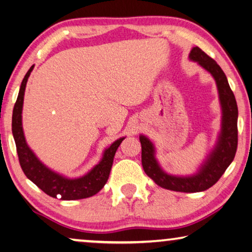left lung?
<instances>
[{"instance_id":"left-lung-1","label":"left lung","mask_w":252,"mask_h":252,"mask_svg":"<svg viewBox=\"0 0 252 252\" xmlns=\"http://www.w3.org/2000/svg\"><path fill=\"white\" fill-rule=\"evenodd\" d=\"M189 59L194 61L213 77L221 106V129L213 150L202 162L194 174L173 175L165 172L156 158L154 143L139 135L142 144V165L147 176L158 187L176 192L194 193L211 188L232 163L238 146V106L228 79L220 65L199 47L192 48Z\"/></svg>"}]
</instances>
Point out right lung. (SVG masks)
<instances>
[{"instance_id": "add662e5", "label": "right lung", "mask_w": 252, "mask_h": 252, "mask_svg": "<svg viewBox=\"0 0 252 252\" xmlns=\"http://www.w3.org/2000/svg\"><path fill=\"white\" fill-rule=\"evenodd\" d=\"M33 68L34 65L29 69L27 75L23 78L13 108V115H12V134L14 137L20 165L24 174L48 195L58 197L60 194V200H80L97 194L107 183L111 166H113L115 153L125 137L118 138L109 147L105 148L101 159L85 175L71 179L49 168L29 147L22 127L24 93H26L27 82Z\"/></svg>"}]
</instances>
